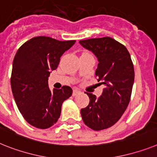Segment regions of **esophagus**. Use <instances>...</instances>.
Segmentation results:
<instances>
[{"label":"esophagus","instance_id":"obj_1","mask_svg":"<svg viewBox=\"0 0 157 157\" xmlns=\"http://www.w3.org/2000/svg\"><path fill=\"white\" fill-rule=\"evenodd\" d=\"M81 93V90H80V89H73V91H72V96H73V97H75V96H77V95L80 94Z\"/></svg>","mask_w":157,"mask_h":157}]
</instances>
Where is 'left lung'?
I'll list each match as a JSON object with an SVG mask.
<instances>
[{"label":"left lung","mask_w":157,"mask_h":157,"mask_svg":"<svg viewBox=\"0 0 157 157\" xmlns=\"http://www.w3.org/2000/svg\"><path fill=\"white\" fill-rule=\"evenodd\" d=\"M96 55V76L105 86L101 97L86 93L89 104L81 110L84 123L95 131L109 128L121 119L129 104L134 82V67L124 44L109 36L80 40Z\"/></svg>","instance_id":"obj_1"}]
</instances>
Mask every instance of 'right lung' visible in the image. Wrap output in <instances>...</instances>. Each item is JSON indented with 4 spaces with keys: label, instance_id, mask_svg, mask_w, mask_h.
Returning a JSON list of instances; mask_svg holds the SVG:
<instances>
[{
    "label": "right lung",
    "instance_id": "obj_1",
    "mask_svg": "<svg viewBox=\"0 0 157 157\" xmlns=\"http://www.w3.org/2000/svg\"><path fill=\"white\" fill-rule=\"evenodd\" d=\"M76 40L36 36L24 43L16 53L10 81L20 113L32 126L45 129L58 121L61 105L72 96L69 86L48 88L50 72L58 67L60 56Z\"/></svg>",
    "mask_w": 157,
    "mask_h": 157
}]
</instances>
